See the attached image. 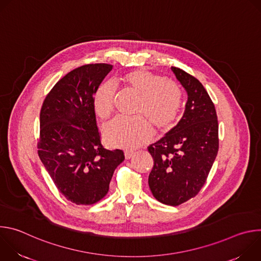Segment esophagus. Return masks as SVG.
<instances>
[{"label":"esophagus","instance_id":"34e87169","mask_svg":"<svg viewBox=\"0 0 261 261\" xmlns=\"http://www.w3.org/2000/svg\"><path fill=\"white\" fill-rule=\"evenodd\" d=\"M133 155H134L133 151H125V158L126 159H130Z\"/></svg>","mask_w":261,"mask_h":261}]
</instances>
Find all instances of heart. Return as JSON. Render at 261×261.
Masks as SVG:
<instances>
[{
	"instance_id": "obj_1",
	"label": "heart",
	"mask_w": 261,
	"mask_h": 261,
	"mask_svg": "<svg viewBox=\"0 0 261 261\" xmlns=\"http://www.w3.org/2000/svg\"><path fill=\"white\" fill-rule=\"evenodd\" d=\"M117 84L139 97L136 119L116 118L103 129L106 142L115 147L135 148L150 141L154 129L150 121L159 129H168L176 120L181 107L182 95L178 85L164 80L158 74L144 69H134L120 76ZM117 90L113 84H100L93 95L96 115L106 120L113 114Z\"/></svg>"
}]
</instances>
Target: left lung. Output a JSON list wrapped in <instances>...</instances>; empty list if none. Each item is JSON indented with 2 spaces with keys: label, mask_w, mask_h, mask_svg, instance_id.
Wrapping results in <instances>:
<instances>
[{
  "label": "left lung",
  "mask_w": 261,
  "mask_h": 261,
  "mask_svg": "<svg viewBox=\"0 0 261 261\" xmlns=\"http://www.w3.org/2000/svg\"><path fill=\"white\" fill-rule=\"evenodd\" d=\"M171 71L188 100L176 126L147 147L154 159L148 186L158 201L175 206L196 196L204 185L218 154L219 126L201 83L179 68Z\"/></svg>",
  "instance_id": "8db88e82"
}]
</instances>
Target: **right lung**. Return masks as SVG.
Instances as JSON below:
<instances>
[{
    "mask_svg": "<svg viewBox=\"0 0 261 261\" xmlns=\"http://www.w3.org/2000/svg\"><path fill=\"white\" fill-rule=\"evenodd\" d=\"M113 69L89 64L72 70L46 96L40 111L38 155L58 190L75 204H93L109 190L124 152L100 141L93 95Z\"/></svg>",
    "mask_w": 261,
    "mask_h": 261,
    "instance_id": "1",
    "label": "right lung"
}]
</instances>
